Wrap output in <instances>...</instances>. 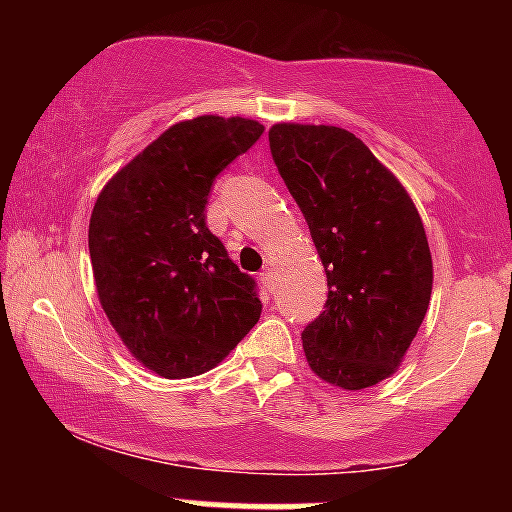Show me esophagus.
Here are the masks:
<instances>
[{
	"label": "esophagus",
	"instance_id": "34e87169",
	"mask_svg": "<svg viewBox=\"0 0 512 512\" xmlns=\"http://www.w3.org/2000/svg\"><path fill=\"white\" fill-rule=\"evenodd\" d=\"M260 279H262L264 286H274V269H272V264H267V267L262 269Z\"/></svg>",
	"mask_w": 512,
	"mask_h": 512
}]
</instances>
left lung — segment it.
<instances>
[{"label": "left lung", "instance_id": "8db88e82", "mask_svg": "<svg viewBox=\"0 0 512 512\" xmlns=\"http://www.w3.org/2000/svg\"><path fill=\"white\" fill-rule=\"evenodd\" d=\"M269 149L330 286L325 310L301 334L308 366L344 390L378 385L402 363L431 301L433 262L419 211L342 127L279 122Z\"/></svg>", "mask_w": 512, "mask_h": 512}]
</instances>
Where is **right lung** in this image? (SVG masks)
I'll use <instances>...</instances> for the list:
<instances>
[{
  "mask_svg": "<svg viewBox=\"0 0 512 512\" xmlns=\"http://www.w3.org/2000/svg\"><path fill=\"white\" fill-rule=\"evenodd\" d=\"M248 117L168 127L120 168L93 207L88 252L110 325L163 378L207 373L257 325L255 279L207 228L216 175L262 137Z\"/></svg>",
  "mask_w": 512,
  "mask_h": 512,
  "instance_id": "1",
  "label": "right lung"
}]
</instances>
